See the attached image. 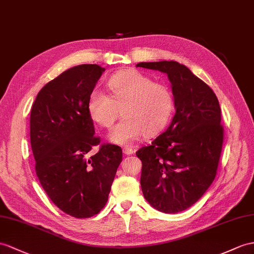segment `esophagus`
Masks as SVG:
<instances>
[{
    "mask_svg": "<svg viewBox=\"0 0 254 254\" xmlns=\"http://www.w3.org/2000/svg\"><path fill=\"white\" fill-rule=\"evenodd\" d=\"M123 153L125 154V155H132L134 153V150L131 147H124L123 148Z\"/></svg>",
    "mask_w": 254,
    "mask_h": 254,
    "instance_id": "obj_1",
    "label": "esophagus"
}]
</instances>
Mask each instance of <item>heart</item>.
I'll return each instance as SVG.
<instances>
[{
    "mask_svg": "<svg viewBox=\"0 0 254 254\" xmlns=\"http://www.w3.org/2000/svg\"><path fill=\"white\" fill-rule=\"evenodd\" d=\"M110 95L94 89L88 97L87 111L99 126L111 128L122 110L124 119L110 133L116 144L130 145L142 135L162 132L175 110V97L164 84L155 83L137 70H125L109 79Z\"/></svg>",
    "mask_w": 254,
    "mask_h": 254,
    "instance_id": "1",
    "label": "heart"
}]
</instances>
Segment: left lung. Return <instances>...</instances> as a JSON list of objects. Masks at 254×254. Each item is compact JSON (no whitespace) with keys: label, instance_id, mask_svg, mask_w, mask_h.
<instances>
[{"label":"left lung","instance_id":"8db88e82","mask_svg":"<svg viewBox=\"0 0 254 254\" xmlns=\"http://www.w3.org/2000/svg\"><path fill=\"white\" fill-rule=\"evenodd\" d=\"M137 66L168 75L176 114L166 131L141 147V189L152 207L177 213L193 206L213 182L224 129L213 90L177 61L140 63Z\"/></svg>","mask_w":254,"mask_h":254}]
</instances>
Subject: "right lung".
Returning a JSON list of instances; mask_svg holds the SVG:
<instances>
[{
    "label": "right lung",
    "mask_w": 254,
    "mask_h": 254,
    "mask_svg": "<svg viewBox=\"0 0 254 254\" xmlns=\"http://www.w3.org/2000/svg\"><path fill=\"white\" fill-rule=\"evenodd\" d=\"M106 71L98 64H80L47 83L35 98L30 115V141L35 171L51 200L77 219L94 216L109 198L123 152L100 143L87 100Z\"/></svg>",
    "instance_id": "right-lung-1"
}]
</instances>
